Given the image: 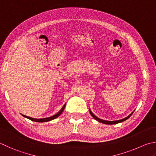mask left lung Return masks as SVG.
<instances>
[{"instance_id":"obj_1","label":"left lung","mask_w":156,"mask_h":156,"mask_svg":"<svg viewBox=\"0 0 156 156\" xmlns=\"http://www.w3.org/2000/svg\"><path fill=\"white\" fill-rule=\"evenodd\" d=\"M89 112H90V115H91L92 117H93V118H94L95 120H97V121H98V122H100V123H104V124H108V125H112V124H117V123H121V122H123V121L127 120V119L129 118V117H130V116H131V115L133 114V112H134V111H133V112L131 113V114L127 116V117H126V118L122 119H120V120H117V121H106V120L101 119L98 118V117H96V116H95L94 114H93V113L91 112V110H90V108H89Z\"/></svg>"}]
</instances>
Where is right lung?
Masks as SVG:
<instances>
[{"label":"right lung","instance_id":"right-lung-1","mask_svg":"<svg viewBox=\"0 0 156 156\" xmlns=\"http://www.w3.org/2000/svg\"><path fill=\"white\" fill-rule=\"evenodd\" d=\"M66 103L64 104L63 106L62 107V108L59 110V111L56 113V114L54 115L53 116H51V117H46V118H43V119H35V118H32V117H28V116H26V115H22V116H23L25 118H27L33 121H35V122H39V123H43V122H47V121H52L53 119H55L57 118L58 117H59V116L61 115V114L62 112H63V111L65 109V107H66Z\"/></svg>","mask_w":156,"mask_h":156}]
</instances>
